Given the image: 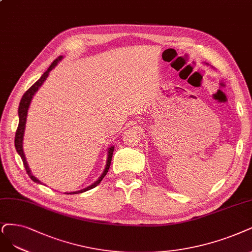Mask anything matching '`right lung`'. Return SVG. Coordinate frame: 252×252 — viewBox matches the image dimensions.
<instances>
[{
  "label": "right lung",
  "mask_w": 252,
  "mask_h": 252,
  "mask_svg": "<svg viewBox=\"0 0 252 252\" xmlns=\"http://www.w3.org/2000/svg\"><path fill=\"white\" fill-rule=\"evenodd\" d=\"M63 59L62 56H59V57L56 59L52 64L51 66L48 68V70L44 71V73L42 74V76L40 77V79L37 81L34 85H32L29 89H28L25 94L23 95L22 99H21V102H20V107H18V126H17V129H16V133H15V139H14V144H15V150L17 152V154L21 156L22 160H23V163H24V166L26 168V171L28 173V175L30 176V179L37 183V184H42L38 179H36L35 176L32 174L29 166H28V163H27V160H26V157H25V154H24V150H23V141H24V134H25V127H26V121H27V116H28V110H29V107H30V104L32 101V98L33 96L35 95V93L38 91V89L41 87L42 84L44 83V81L46 80V78L49 77V73L50 71L55 68L56 65H57L61 60ZM113 152H114V146H110L108 148V156H107V162H106V166H105V169L104 171H102L101 175L99 176V178L93 183L92 185L88 186L87 188H84L82 190H79V191H74V192H65L66 194H79V193H83L85 191H88L92 188L96 187V186L102 181V179L105 178V175L107 174L109 168H110V165H111V160H112V156H113Z\"/></svg>",
  "instance_id": "1"
}]
</instances>
